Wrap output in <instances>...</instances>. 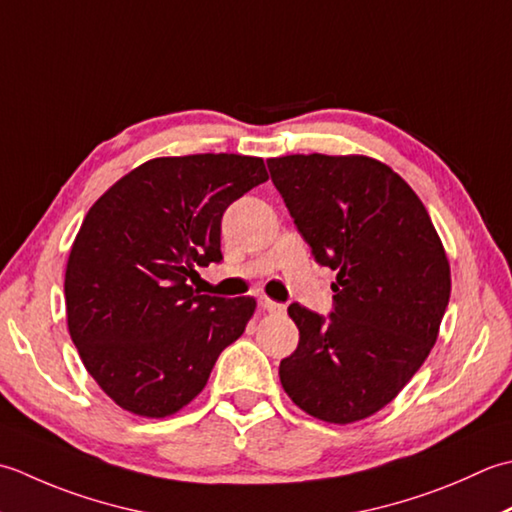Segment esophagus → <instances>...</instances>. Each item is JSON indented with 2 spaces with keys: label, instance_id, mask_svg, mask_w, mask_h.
I'll return each mask as SVG.
<instances>
[{
  "label": "esophagus",
  "instance_id": "1",
  "mask_svg": "<svg viewBox=\"0 0 512 512\" xmlns=\"http://www.w3.org/2000/svg\"><path fill=\"white\" fill-rule=\"evenodd\" d=\"M260 307L267 309L269 314H283V311H285L283 302H276V300H271V298H267V296L260 298Z\"/></svg>",
  "mask_w": 512,
  "mask_h": 512
}]
</instances>
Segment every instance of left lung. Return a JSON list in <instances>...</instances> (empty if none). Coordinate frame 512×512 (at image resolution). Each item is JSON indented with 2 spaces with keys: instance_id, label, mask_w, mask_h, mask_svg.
<instances>
[{
  "instance_id": "obj_1",
  "label": "left lung",
  "mask_w": 512,
  "mask_h": 512,
  "mask_svg": "<svg viewBox=\"0 0 512 512\" xmlns=\"http://www.w3.org/2000/svg\"><path fill=\"white\" fill-rule=\"evenodd\" d=\"M267 165L316 263L338 271L329 316L289 305L300 340L280 382L318 420H364L437 340L451 298L442 241L402 176L369 156L289 154Z\"/></svg>"
}]
</instances>
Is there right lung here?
<instances>
[{"instance_id": "right-lung-1", "label": "right lung", "mask_w": 512, "mask_h": 512, "mask_svg": "<svg viewBox=\"0 0 512 512\" xmlns=\"http://www.w3.org/2000/svg\"><path fill=\"white\" fill-rule=\"evenodd\" d=\"M267 179L256 156H163L125 174L83 218L66 267L68 329L121 409L181 411L243 336L256 300L201 296L187 280L196 265L221 263L225 210Z\"/></svg>"}]
</instances>
